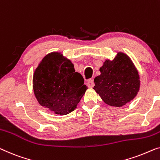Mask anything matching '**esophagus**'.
<instances>
[{"label":"esophagus","instance_id":"obj_1","mask_svg":"<svg viewBox=\"0 0 160 160\" xmlns=\"http://www.w3.org/2000/svg\"><path fill=\"white\" fill-rule=\"evenodd\" d=\"M87 86L90 88H92L94 86V81L93 79H89L87 81Z\"/></svg>","mask_w":160,"mask_h":160}]
</instances>
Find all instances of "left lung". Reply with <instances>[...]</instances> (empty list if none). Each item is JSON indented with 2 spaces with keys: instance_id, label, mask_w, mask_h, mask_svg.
I'll list each match as a JSON object with an SVG mask.
<instances>
[{
  "instance_id": "8db88e82",
  "label": "left lung",
  "mask_w": 160,
  "mask_h": 160,
  "mask_svg": "<svg viewBox=\"0 0 160 160\" xmlns=\"http://www.w3.org/2000/svg\"><path fill=\"white\" fill-rule=\"evenodd\" d=\"M94 78L93 89L107 105L122 107L137 95L140 89L138 70L126 54L119 52L112 61L106 60Z\"/></svg>"
}]
</instances>
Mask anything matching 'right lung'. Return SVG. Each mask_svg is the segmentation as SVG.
<instances>
[{
	"label": "right lung",
	"instance_id": "1",
	"mask_svg": "<svg viewBox=\"0 0 160 160\" xmlns=\"http://www.w3.org/2000/svg\"><path fill=\"white\" fill-rule=\"evenodd\" d=\"M32 83L39 104L61 115L74 110L88 89L70 60L58 52L43 58L34 71Z\"/></svg>",
	"mask_w": 160,
	"mask_h": 160
}]
</instances>
